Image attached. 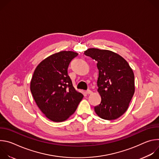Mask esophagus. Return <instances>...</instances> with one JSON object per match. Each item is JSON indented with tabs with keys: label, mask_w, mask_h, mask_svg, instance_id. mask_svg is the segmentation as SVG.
<instances>
[{
	"label": "esophagus",
	"mask_w": 159,
	"mask_h": 159,
	"mask_svg": "<svg viewBox=\"0 0 159 159\" xmlns=\"http://www.w3.org/2000/svg\"><path fill=\"white\" fill-rule=\"evenodd\" d=\"M85 93H86V94H92V93H93V92H92V90H89V89H88V90H87L86 91H85Z\"/></svg>",
	"instance_id": "obj_1"
}]
</instances>
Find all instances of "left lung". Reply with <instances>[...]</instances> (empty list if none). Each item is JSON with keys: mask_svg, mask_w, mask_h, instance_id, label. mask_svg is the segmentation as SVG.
I'll list each match as a JSON object with an SVG mask.
<instances>
[{"mask_svg": "<svg viewBox=\"0 0 159 159\" xmlns=\"http://www.w3.org/2000/svg\"><path fill=\"white\" fill-rule=\"evenodd\" d=\"M84 54L98 62V91L101 102L94 107L95 112L106 120L120 118L127 110L134 93L132 69L123 57L109 50L89 48Z\"/></svg>", "mask_w": 159, "mask_h": 159, "instance_id": "obj_1", "label": "left lung"}]
</instances>
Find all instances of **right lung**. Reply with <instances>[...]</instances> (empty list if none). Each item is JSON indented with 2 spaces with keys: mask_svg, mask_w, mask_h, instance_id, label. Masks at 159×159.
I'll return each mask as SVG.
<instances>
[{
  "mask_svg": "<svg viewBox=\"0 0 159 159\" xmlns=\"http://www.w3.org/2000/svg\"><path fill=\"white\" fill-rule=\"evenodd\" d=\"M77 55L70 51L55 53L43 60L34 72L31 92L39 109L53 121L66 120L83 98L68 75V67Z\"/></svg>",
  "mask_w": 159,
  "mask_h": 159,
  "instance_id": "add662e5",
  "label": "right lung"
}]
</instances>
